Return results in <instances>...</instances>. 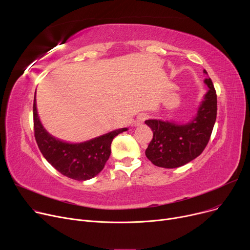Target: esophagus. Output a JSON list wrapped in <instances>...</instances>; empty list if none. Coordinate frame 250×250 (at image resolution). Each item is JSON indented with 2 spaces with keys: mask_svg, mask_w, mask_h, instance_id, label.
<instances>
[{
  "mask_svg": "<svg viewBox=\"0 0 250 250\" xmlns=\"http://www.w3.org/2000/svg\"><path fill=\"white\" fill-rule=\"evenodd\" d=\"M147 114H145V113H142V114H140V115H138L137 116V120H136V125H142L144 122H145L146 120H147Z\"/></svg>",
  "mask_w": 250,
  "mask_h": 250,
  "instance_id": "34e87169",
  "label": "esophagus"
}]
</instances>
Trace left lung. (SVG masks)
<instances>
[{
	"mask_svg": "<svg viewBox=\"0 0 250 250\" xmlns=\"http://www.w3.org/2000/svg\"><path fill=\"white\" fill-rule=\"evenodd\" d=\"M205 74H208L204 70ZM208 90L192 120L183 125L160 120L145 124L153 130L146 150L147 158L156 166L176 168L200 156L211 138L217 117V94L211 79H206Z\"/></svg>",
	"mask_w": 250,
	"mask_h": 250,
	"instance_id": "obj_1",
	"label": "left lung"
}]
</instances>
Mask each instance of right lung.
<instances>
[{"mask_svg":"<svg viewBox=\"0 0 250 250\" xmlns=\"http://www.w3.org/2000/svg\"><path fill=\"white\" fill-rule=\"evenodd\" d=\"M34 137L37 146L47 162L62 175L76 180H88L104 168L110 156L111 142L126 127L112 130L100 137L79 144H70L49 135L42 125L33 102Z\"/></svg>","mask_w":250,"mask_h":250,"instance_id":"obj_1","label":"right lung"}]
</instances>
